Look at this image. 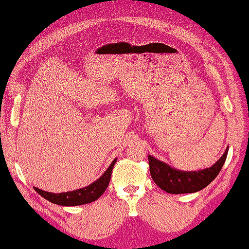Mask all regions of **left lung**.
Returning <instances> with one entry per match:
<instances>
[{
  "label": "left lung",
  "mask_w": 249,
  "mask_h": 249,
  "mask_svg": "<svg viewBox=\"0 0 249 249\" xmlns=\"http://www.w3.org/2000/svg\"><path fill=\"white\" fill-rule=\"evenodd\" d=\"M229 146L223 156L211 167L199 171H181L170 166L166 162L159 160L149 155V165L151 178L159 188L170 194H186L196 193L205 188L222 170L228 157Z\"/></svg>",
  "instance_id": "obj_1"
}]
</instances>
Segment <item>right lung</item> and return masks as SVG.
Masks as SVG:
<instances>
[{
  "instance_id": "obj_1",
  "label": "right lung",
  "mask_w": 249,
  "mask_h": 249,
  "mask_svg": "<svg viewBox=\"0 0 249 249\" xmlns=\"http://www.w3.org/2000/svg\"><path fill=\"white\" fill-rule=\"evenodd\" d=\"M115 162L116 158L110 162L108 168L104 172L103 176L98 178L96 181H93L91 185L83 187V188L70 190V192L59 193V194H56V193L45 192V190L36 188V187H35V190L39 195H41L42 197L47 199V201H50L54 204L63 205V207H75V205L91 203V202L99 198L100 196L104 194V192H105L107 187H108L110 176H112V171Z\"/></svg>"
}]
</instances>
